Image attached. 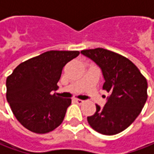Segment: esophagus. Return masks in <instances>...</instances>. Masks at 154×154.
Masks as SVG:
<instances>
[{
  "label": "esophagus",
  "instance_id": "esophagus-1",
  "mask_svg": "<svg viewBox=\"0 0 154 154\" xmlns=\"http://www.w3.org/2000/svg\"><path fill=\"white\" fill-rule=\"evenodd\" d=\"M74 101L75 102V103H79V104H81L82 103H84V101H83V100H81V99H79V98H74Z\"/></svg>",
  "mask_w": 154,
  "mask_h": 154
}]
</instances>
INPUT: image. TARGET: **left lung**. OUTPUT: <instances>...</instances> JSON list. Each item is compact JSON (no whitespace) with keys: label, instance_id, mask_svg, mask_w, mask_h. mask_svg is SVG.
<instances>
[{"label":"left lung","instance_id":"8db88e82","mask_svg":"<svg viewBox=\"0 0 154 154\" xmlns=\"http://www.w3.org/2000/svg\"><path fill=\"white\" fill-rule=\"evenodd\" d=\"M101 69L103 89L109 92L103 107L96 104V112L87 117L90 126L98 133L113 135L132 124L145 105L147 82L128 58L102 48L80 52Z\"/></svg>","mask_w":154,"mask_h":154}]
</instances>
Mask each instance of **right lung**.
<instances>
[{"label": "right lung", "mask_w": 154, "mask_h": 154, "mask_svg": "<svg viewBox=\"0 0 154 154\" xmlns=\"http://www.w3.org/2000/svg\"><path fill=\"white\" fill-rule=\"evenodd\" d=\"M79 51H51L20 63L7 79V100L21 124L37 134L49 133L63 121L71 98L56 91L63 67Z\"/></svg>", "instance_id": "obj_1"}]
</instances>
